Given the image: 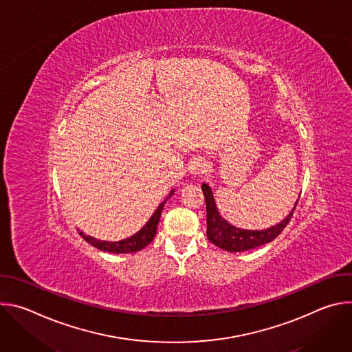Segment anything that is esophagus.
Here are the masks:
<instances>
[{
  "label": "esophagus",
  "mask_w": 352,
  "mask_h": 352,
  "mask_svg": "<svg viewBox=\"0 0 352 352\" xmlns=\"http://www.w3.org/2000/svg\"><path fill=\"white\" fill-rule=\"evenodd\" d=\"M188 171L192 175H202L208 171V163L202 157H195L188 163Z\"/></svg>",
  "instance_id": "1"
}]
</instances>
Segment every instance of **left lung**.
<instances>
[{
  "label": "left lung",
  "mask_w": 352,
  "mask_h": 352,
  "mask_svg": "<svg viewBox=\"0 0 352 352\" xmlns=\"http://www.w3.org/2000/svg\"><path fill=\"white\" fill-rule=\"evenodd\" d=\"M202 190L206 200V213H208V238L212 243L216 246L227 250V252H243V250L254 249L258 246H262L265 243L272 242L289 223L292 213L298 205V199L291 209V212L287 214L285 219H283L276 226H272L265 230H243L238 228L232 224H230L223 216L220 214L216 200L212 192V188L209 184H202Z\"/></svg>",
  "instance_id": "obj_1"
}]
</instances>
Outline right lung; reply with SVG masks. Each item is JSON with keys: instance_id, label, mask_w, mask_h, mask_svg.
<instances>
[{"instance_id": "right-lung-1", "label": "right lung", "mask_w": 352, "mask_h": 352, "mask_svg": "<svg viewBox=\"0 0 352 352\" xmlns=\"http://www.w3.org/2000/svg\"><path fill=\"white\" fill-rule=\"evenodd\" d=\"M174 190L173 189L168 196L163 200V202L157 206V209L155 210V213L152 214V217L148 219V221L138 231L135 232L132 236L129 238H125V239H121V241H116V242H111V241H100L94 236H90V235H86L83 231L79 230V234L80 236L89 242L90 245H93L94 248L100 249V250H104V252H110V254H133V252H138V250L143 249L144 246H147L150 242H152L156 236V231H157V224L160 221V217H162V212H163V208L167 202V199L174 195Z\"/></svg>"}]
</instances>
